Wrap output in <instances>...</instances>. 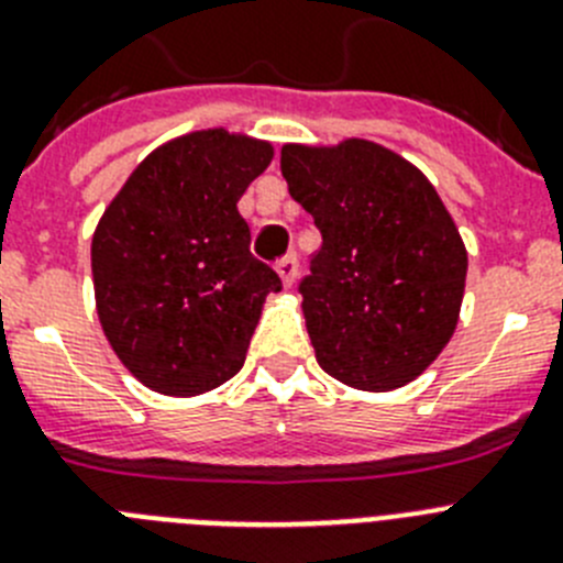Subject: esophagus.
I'll return each mask as SVG.
<instances>
[{
    "label": "esophagus",
    "mask_w": 563,
    "mask_h": 563,
    "mask_svg": "<svg viewBox=\"0 0 563 563\" xmlns=\"http://www.w3.org/2000/svg\"><path fill=\"white\" fill-rule=\"evenodd\" d=\"M276 273L278 276H282V282H285V287H290L292 282H296V276H298V258L292 256H285V258H278L276 262Z\"/></svg>",
    "instance_id": "obj_1"
}]
</instances>
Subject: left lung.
Here are the masks:
<instances>
[{
    "label": "left lung",
    "mask_w": 563,
    "mask_h": 563,
    "mask_svg": "<svg viewBox=\"0 0 563 563\" xmlns=\"http://www.w3.org/2000/svg\"><path fill=\"white\" fill-rule=\"evenodd\" d=\"M282 174L324 239L298 285L318 366L363 391L406 386L460 318L467 253L451 213L411 163L369 141L285 146Z\"/></svg>",
    "instance_id": "obj_1"
}]
</instances>
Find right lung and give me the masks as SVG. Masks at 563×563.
<instances>
[{"label": "right lung", "instance_id": "add662e5", "mask_svg": "<svg viewBox=\"0 0 563 563\" xmlns=\"http://www.w3.org/2000/svg\"><path fill=\"white\" fill-rule=\"evenodd\" d=\"M271 157V143L222 129L186 134L148 154L103 211L98 318L148 389L202 395L242 369L265 296L282 290L236 208Z\"/></svg>", "mask_w": 563, "mask_h": 563}]
</instances>
